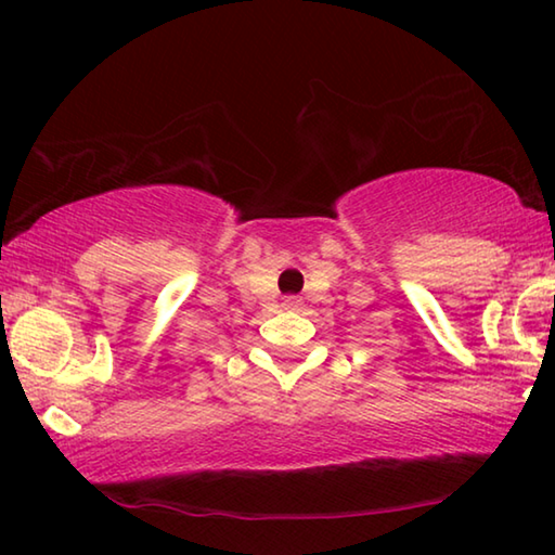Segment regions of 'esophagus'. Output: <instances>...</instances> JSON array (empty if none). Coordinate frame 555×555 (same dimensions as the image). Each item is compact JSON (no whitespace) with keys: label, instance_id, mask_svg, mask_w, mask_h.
<instances>
[{"label":"esophagus","instance_id":"obj_1","mask_svg":"<svg viewBox=\"0 0 555 555\" xmlns=\"http://www.w3.org/2000/svg\"><path fill=\"white\" fill-rule=\"evenodd\" d=\"M300 304L298 296H284V308H296Z\"/></svg>","mask_w":555,"mask_h":555}]
</instances>
